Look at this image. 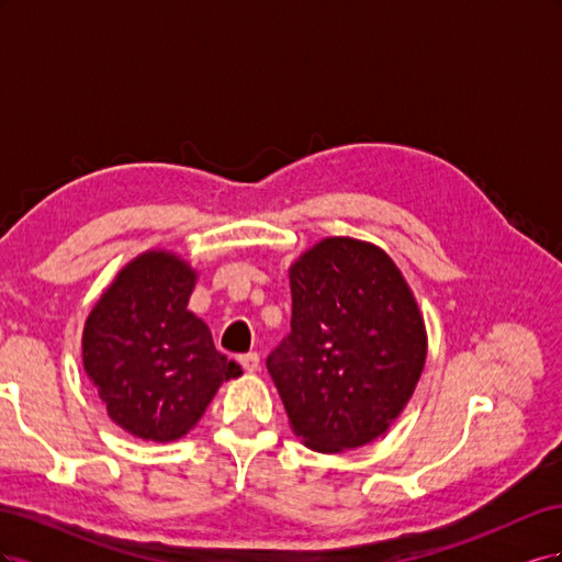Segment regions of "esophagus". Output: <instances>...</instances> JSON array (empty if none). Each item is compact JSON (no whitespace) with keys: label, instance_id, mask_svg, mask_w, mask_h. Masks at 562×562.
<instances>
[{"label":"esophagus","instance_id":"esophagus-1","mask_svg":"<svg viewBox=\"0 0 562 562\" xmlns=\"http://www.w3.org/2000/svg\"><path fill=\"white\" fill-rule=\"evenodd\" d=\"M239 363L244 366V370H246V372H258V370H260V356L255 353V351L244 353L241 359H239Z\"/></svg>","mask_w":562,"mask_h":562}]
</instances>
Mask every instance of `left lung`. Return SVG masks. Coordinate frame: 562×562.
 Segmentation results:
<instances>
[{
	"mask_svg": "<svg viewBox=\"0 0 562 562\" xmlns=\"http://www.w3.org/2000/svg\"><path fill=\"white\" fill-rule=\"evenodd\" d=\"M291 335L267 370L310 450L335 454L380 438L413 398L427 326L389 255L351 236L321 239L288 269Z\"/></svg>",
	"mask_w": 562,
	"mask_h": 562,
	"instance_id": "1",
	"label": "left lung"
}]
</instances>
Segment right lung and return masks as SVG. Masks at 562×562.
I'll use <instances>...</instances> for the list:
<instances>
[{
    "label": "right lung",
    "instance_id": "add662e5",
    "mask_svg": "<svg viewBox=\"0 0 562 562\" xmlns=\"http://www.w3.org/2000/svg\"><path fill=\"white\" fill-rule=\"evenodd\" d=\"M196 279L178 252L145 250L119 269L83 323V370L108 417L135 438H182L220 384L244 372L187 310Z\"/></svg>",
    "mask_w": 562,
    "mask_h": 562
}]
</instances>
